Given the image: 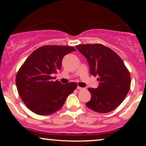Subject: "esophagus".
Masks as SVG:
<instances>
[{
	"label": "esophagus",
	"instance_id": "34e87169",
	"mask_svg": "<svg viewBox=\"0 0 146 146\" xmlns=\"http://www.w3.org/2000/svg\"><path fill=\"white\" fill-rule=\"evenodd\" d=\"M77 89L79 90H82L84 88H81V87H80V86H77Z\"/></svg>",
	"mask_w": 146,
	"mask_h": 146
}]
</instances>
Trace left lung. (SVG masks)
Masks as SVG:
<instances>
[{"label":"left lung","instance_id":"obj_1","mask_svg":"<svg viewBox=\"0 0 146 146\" xmlns=\"http://www.w3.org/2000/svg\"><path fill=\"white\" fill-rule=\"evenodd\" d=\"M76 47L86 58L90 74L98 77L97 88L88 89L91 99L86 105L99 113L113 110L123 101L130 88V74L123 60L112 50L100 44Z\"/></svg>","mask_w":146,"mask_h":146}]
</instances>
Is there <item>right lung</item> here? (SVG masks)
I'll return each mask as SVG.
<instances>
[{
  "label": "right lung",
  "mask_w": 146,
  "mask_h": 146,
  "mask_svg": "<svg viewBox=\"0 0 146 146\" xmlns=\"http://www.w3.org/2000/svg\"><path fill=\"white\" fill-rule=\"evenodd\" d=\"M76 51L66 46H44L27 58L18 72L16 84L22 100L36 114H51L60 109L76 88L71 82L62 84L53 77L61 68L65 55Z\"/></svg>",
  "instance_id": "1"
}]
</instances>
